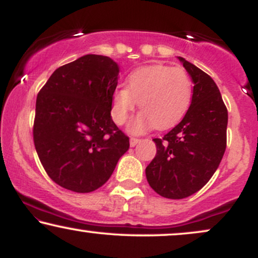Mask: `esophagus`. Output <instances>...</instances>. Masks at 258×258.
Returning <instances> with one entry per match:
<instances>
[{
  "instance_id": "1",
  "label": "esophagus",
  "mask_w": 258,
  "mask_h": 258,
  "mask_svg": "<svg viewBox=\"0 0 258 258\" xmlns=\"http://www.w3.org/2000/svg\"><path fill=\"white\" fill-rule=\"evenodd\" d=\"M139 142H141V139H138V138H131V139H130V146H131V147H136V146H137V144L139 143Z\"/></svg>"
}]
</instances>
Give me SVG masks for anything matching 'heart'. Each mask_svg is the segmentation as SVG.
<instances>
[{"instance_id":"b5f03b06","label":"heart","mask_w":258,"mask_h":258,"mask_svg":"<svg viewBox=\"0 0 258 258\" xmlns=\"http://www.w3.org/2000/svg\"><path fill=\"white\" fill-rule=\"evenodd\" d=\"M127 87L112 92L111 116L117 125L128 119L139 102L143 110L128 125L132 135H142L153 127L167 128L184 116L193 97V86L182 68L148 65L127 76Z\"/></svg>"}]
</instances>
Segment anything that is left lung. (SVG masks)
Listing matches in <instances>:
<instances>
[{
  "label": "left lung",
  "instance_id": "1",
  "mask_svg": "<svg viewBox=\"0 0 258 258\" xmlns=\"http://www.w3.org/2000/svg\"><path fill=\"white\" fill-rule=\"evenodd\" d=\"M193 80V97L184 117L164 138H154L156 155L146 168L149 185L167 199H184L209 182L227 144L228 111L216 82L178 57Z\"/></svg>",
  "mask_w": 258,
  "mask_h": 258
}]
</instances>
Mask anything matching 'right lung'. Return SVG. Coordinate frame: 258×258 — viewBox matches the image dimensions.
<instances>
[{
    "instance_id": "add662e5",
    "label": "right lung",
    "mask_w": 258,
    "mask_h": 258,
    "mask_svg": "<svg viewBox=\"0 0 258 258\" xmlns=\"http://www.w3.org/2000/svg\"><path fill=\"white\" fill-rule=\"evenodd\" d=\"M119 73L111 58L86 54L58 68L38 93L35 148L47 174L68 190L98 189L128 150L110 115Z\"/></svg>"
}]
</instances>
